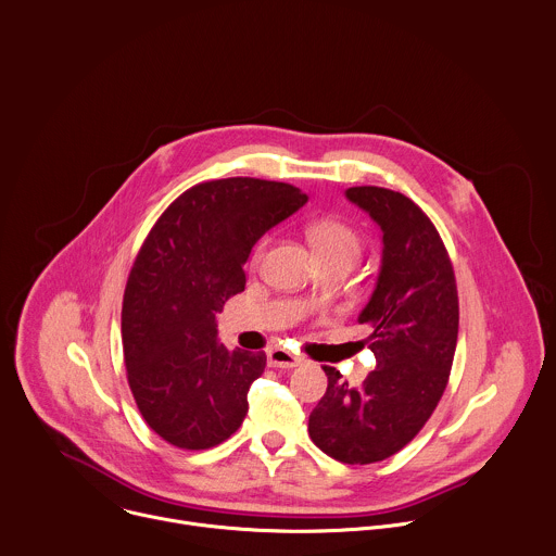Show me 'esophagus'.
Returning a JSON list of instances; mask_svg holds the SVG:
<instances>
[{"instance_id":"obj_1","label":"esophagus","mask_w":556,"mask_h":556,"mask_svg":"<svg viewBox=\"0 0 556 556\" xmlns=\"http://www.w3.org/2000/svg\"><path fill=\"white\" fill-rule=\"evenodd\" d=\"M301 359L296 355H292L290 351L281 349V346H275L268 351V366H275V368H292L296 366Z\"/></svg>"}]
</instances>
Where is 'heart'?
<instances>
[{
	"mask_svg": "<svg viewBox=\"0 0 556 556\" xmlns=\"http://www.w3.org/2000/svg\"><path fill=\"white\" fill-rule=\"evenodd\" d=\"M307 238L320 257V262H331V260H346L355 262L359 251H362V240L353 227L340 220H318L307 229ZM264 253V242L257 244L253 251V262H257Z\"/></svg>",
	"mask_w": 556,
	"mask_h": 556,
	"instance_id": "heart-1",
	"label": "heart"
}]
</instances>
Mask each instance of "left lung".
I'll return each mask as SVG.
<instances>
[{
	"mask_svg": "<svg viewBox=\"0 0 556 556\" xmlns=\"http://www.w3.org/2000/svg\"><path fill=\"white\" fill-rule=\"evenodd\" d=\"M346 199L382 229V268L359 323L376 368L349 387L323 366L327 391L309 415L307 432L318 450L346 465L384 460L406 447L450 380L458 340V290L447 249L419 205L408 197L362 185Z\"/></svg>",
	"mask_w": 556,
	"mask_h": 556,
	"instance_id": "1",
	"label": "left lung"
}]
</instances>
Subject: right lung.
Segmentation results:
<instances>
[{
  "mask_svg": "<svg viewBox=\"0 0 556 556\" xmlns=\"http://www.w3.org/2000/svg\"><path fill=\"white\" fill-rule=\"evenodd\" d=\"M307 203L290 182H199L154 223L122 301L126 378L143 421L180 450L227 441L249 413L266 353L218 342L216 314L244 290L253 244Z\"/></svg>",
  "mask_w": 556,
  "mask_h": 556,
  "instance_id": "1",
  "label": "right lung"
}]
</instances>
